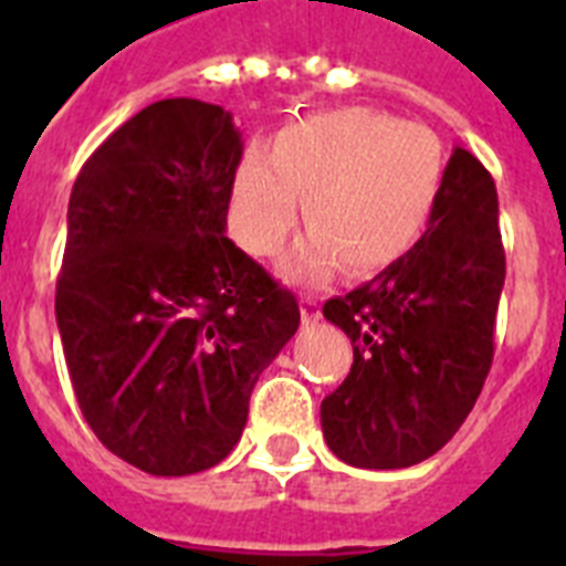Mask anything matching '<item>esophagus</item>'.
<instances>
[{
	"label": "esophagus",
	"mask_w": 566,
	"mask_h": 566,
	"mask_svg": "<svg viewBox=\"0 0 566 566\" xmlns=\"http://www.w3.org/2000/svg\"><path fill=\"white\" fill-rule=\"evenodd\" d=\"M300 314H303V319H306V323H317V319L323 317V306H319V300L314 297V294H303V297H300Z\"/></svg>",
	"instance_id": "1"
}]
</instances>
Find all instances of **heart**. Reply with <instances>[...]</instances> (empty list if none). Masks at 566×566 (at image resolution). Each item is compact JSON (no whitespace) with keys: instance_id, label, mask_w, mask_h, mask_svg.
<instances>
[{"instance_id":"1","label":"heart","mask_w":566,"mask_h":566,"mask_svg":"<svg viewBox=\"0 0 566 566\" xmlns=\"http://www.w3.org/2000/svg\"><path fill=\"white\" fill-rule=\"evenodd\" d=\"M442 178V144L428 127L379 109H332L283 129L272 158L243 155L229 223L240 247L269 258L297 223L300 195L312 232L289 258V277H326L339 260L371 274L422 238Z\"/></svg>"}]
</instances>
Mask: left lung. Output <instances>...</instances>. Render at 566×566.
Returning <instances> with one entry per match:
<instances>
[{
	"mask_svg": "<svg viewBox=\"0 0 566 566\" xmlns=\"http://www.w3.org/2000/svg\"><path fill=\"white\" fill-rule=\"evenodd\" d=\"M502 286L496 184L457 147L413 249L323 306L354 345L352 371L319 405L345 464L411 468L451 442L493 363Z\"/></svg>",
	"mask_w": 566,
	"mask_h": 566,
	"instance_id": "obj_1",
	"label": "left lung"
}]
</instances>
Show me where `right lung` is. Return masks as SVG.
Masks as SVG:
<instances>
[{"label":"right lung","instance_id":"add662e5","mask_svg":"<svg viewBox=\"0 0 566 566\" xmlns=\"http://www.w3.org/2000/svg\"><path fill=\"white\" fill-rule=\"evenodd\" d=\"M243 142L232 115L164 98L78 172L56 323L78 408L153 476L214 468L249 397L300 326L297 297L227 238Z\"/></svg>","mask_w":566,"mask_h":566}]
</instances>
